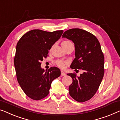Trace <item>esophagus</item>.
I'll list each match as a JSON object with an SVG mask.
<instances>
[{"mask_svg":"<svg viewBox=\"0 0 120 120\" xmlns=\"http://www.w3.org/2000/svg\"><path fill=\"white\" fill-rule=\"evenodd\" d=\"M61 76H66V74L63 71H61Z\"/></svg>","mask_w":120,"mask_h":120,"instance_id":"obj_1","label":"esophagus"}]
</instances>
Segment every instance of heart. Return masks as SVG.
Instances as JSON below:
<instances>
[{"instance_id": "1", "label": "heart", "mask_w": 120, "mask_h": 120, "mask_svg": "<svg viewBox=\"0 0 120 120\" xmlns=\"http://www.w3.org/2000/svg\"><path fill=\"white\" fill-rule=\"evenodd\" d=\"M62 44H72V43L70 41H63V42L62 43ZM56 63L59 67L62 69H63L65 67L66 65L68 64L69 62L66 61V60H57L56 61Z\"/></svg>"}]
</instances>
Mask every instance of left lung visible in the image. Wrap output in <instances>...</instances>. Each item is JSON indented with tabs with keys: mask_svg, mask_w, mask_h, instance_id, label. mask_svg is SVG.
I'll return each instance as SVG.
<instances>
[{
	"mask_svg": "<svg viewBox=\"0 0 120 120\" xmlns=\"http://www.w3.org/2000/svg\"><path fill=\"white\" fill-rule=\"evenodd\" d=\"M62 37L71 40L75 44V58L70 68L84 71L79 77L75 73L67 74L72 79L69 94L76 101H86L96 94L105 73V57L100 43L94 34L80 29H69Z\"/></svg>",
	"mask_w": 120,
	"mask_h": 120,
	"instance_id": "8db88e82",
	"label": "left lung"
}]
</instances>
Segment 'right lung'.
<instances>
[{
	"mask_svg": "<svg viewBox=\"0 0 120 120\" xmlns=\"http://www.w3.org/2000/svg\"><path fill=\"white\" fill-rule=\"evenodd\" d=\"M63 32V30H32L24 34L17 43L14 59L17 81L25 94L32 100L45 98L52 82L60 75L58 68L51 67L45 71L41 65Z\"/></svg>",
	"mask_w": 120,
	"mask_h": 120,
	"instance_id": "obj_1",
	"label": "right lung"
}]
</instances>
